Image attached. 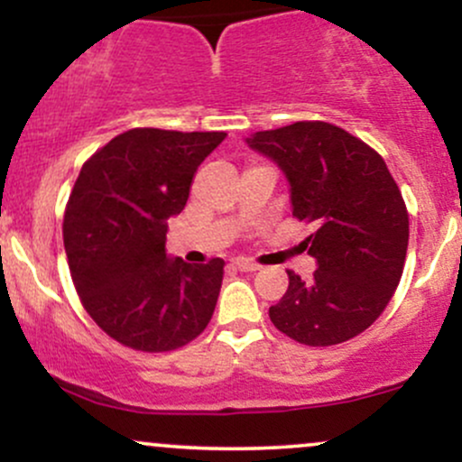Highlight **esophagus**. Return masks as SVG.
I'll use <instances>...</instances> for the list:
<instances>
[{
	"mask_svg": "<svg viewBox=\"0 0 462 462\" xmlns=\"http://www.w3.org/2000/svg\"><path fill=\"white\" fill-rule=\"evenodd\" d=\"M232 267L238 269V272H258L261 264L249 261V258H235V261H232Z\"/></svg>",
	"mask_w": 462,
	"mask_h": 462,
	"instance_id": "34e87169",
	"label": "esophagus"
}]
</instances>
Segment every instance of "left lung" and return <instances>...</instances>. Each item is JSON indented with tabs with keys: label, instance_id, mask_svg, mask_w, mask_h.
Listing matches in <instances>:
<instances>
[{
	"label": "left lung",
	"instance_id": "1",
	"mask_svg": "<svg viewBox=\"0 0 462 462\" xmlns=\"http://www.w3.org/2000/svg\"><path fill=\"white\" fill-rule=\"evenodd\" d=\"M247 145L282 169L293 217L315 226L304 249L317 272H286L273 326L312 347L349 341L383 315L404 272L408 213L393 176L367 143L326 121L256 132Z\"/></svg>",
	"mask_w": 462,
	"mask_h": 462
}]
</instances>
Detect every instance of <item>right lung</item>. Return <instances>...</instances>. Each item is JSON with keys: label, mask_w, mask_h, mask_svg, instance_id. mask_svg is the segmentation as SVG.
Instances as JSON below:
<instances>
[{"label": "right lung", "mask_w": 462, "mask_h": 462, "mask_svg": "<svg viewBox=\"0 0 462 462\" xmlns=\"http://www.w3.org/2000/svg\"><path fill=\"white\" fill-rule=\"evenodd\" d=\"M226 132L134 128L95 152L69 195L62 238L79 301L102 330L139 352H171L213 317L224 261L164 254L167 219Z\"/></svg>", "instance_id": "1"}]
</instances>
